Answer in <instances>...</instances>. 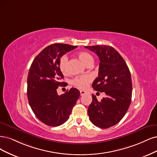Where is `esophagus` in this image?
Segmentation results:
<instances>
[{
	"label": "esophagus",
	"mask_w": 157,
	"mask_h": 157,
	"mask_svg": "<svg viewBox=\"0 0 157 157\" xmlns=\"http://www.w3.org/2000/svg\"><path fill=\"white\" fill-rule=\"evenodd\" d=\"M87 94H88V93L87 91H85V90H80V94H81V96H83V95Z\"/></svg>",
	"instance_id": "1"
}]
</instances>
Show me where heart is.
<instances>
[{
	"label": "heart",
	"instance_id": "b5f03b06",
	"mask_svg": "<svg viewBox=\"0 0 157 157\" xmlns=\"http://www.w3.org/2000/svg\"><path fill=\"white\" fill-rule=\"evenodd\" d=\"M78 57L86 65L92 64L93 63V57L92 55L87 52H82L78 53ZM68 58L67 55H64L60 57L59 63V68L63 74L68 72ZM92 77L89 75H79L74 78L72 80V83L80 89H85L90 82H91Z\"/></svg>",
	"mask_w": 157,
	"mask_h": 157
}]
</instances>
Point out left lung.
Returning <instances> with one entry per match:
<instances>
[{
	"label": "left lung",
	"instance_id": "1",
	"mask_svg": "<svg viewBox=\"0 0 157 157\" xmlns=\"http://www.w3.org/2000/svg\"><path fill=\"white\" fill-rule=\"evenodd\" d=\"M85 48L94 52L100 60L98 76L92 87L106 94L100 102L93 94L88 108L89 119L98 127L108 128L117 124L129 108L132 92L131 74L124 60L113 48L105 45Z\"/></svg>",
	"mask_w": 157,
	"mask_h": 157
}]
</instances>
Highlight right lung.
Listing matches in <instances>:
<instances>
[{
	"label": "right lung",
	"instance_id": "obj_1",
	"mask_svg": "<svg viewBox=\"0 0 157 157\" xmlns=\"http://www.w3.org/2000/svg\"><path fill=\"white\" fill-rule=\"evenodd\" d=\"M77 45L53 44L44 48L34 58L27 78L29 103L43 123L50 126L61 125L67 121L80 96L79 90L71 88L58 95L57 89L64 82L59 68L60 57L76 48Z\"/></svg>",
	"mask_w": 157,
	"mask_h": 157
}]
</instances>
